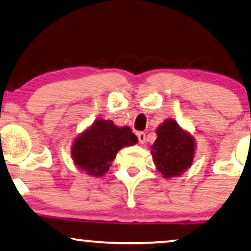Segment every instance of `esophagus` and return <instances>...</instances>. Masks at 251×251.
<instances>
[{"mask_svg": "<svg viewBox=\"0 0 251 251\" xmlns=\"http://www.w3.org/2000/svg\"><path fill=\"white\" fill-rule=\"evenodd\" d=\"M137 137H138V142L140 143V144H144L145 143V140H146V135L144 132H137Z\"/></svg>", "mask_w": 251, "mask_h": 251, "instance_id": "esophagus-1", "label": "esophagus"}]
</instances>
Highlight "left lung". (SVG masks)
Wrapping results in <instances>:
<instances>
[{"label":"left lung","instance_id":"8db88e82","mask_svg":"<svg viewBox=\"0 0 251 251\" xmlns=\"http://www.w3.org/2000/svg\"><path fill=\"white\" fill-rule=\"evenodd\" d=\"M156 135L157 138L151 151L156 169L164 178L179 176L193 162L195 153L193 136L184 131L171 119L157 126Z\"/></svg>","mask_w":251,"mask_h":251}]
</instances>
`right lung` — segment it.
I'll return each mask as SVG.
<instances>
[{"label": "right lung", "mask_w": 251, "mask_h": 251, "mask_svg": "<svg viewBox=\"0 0 251 251\" xmlns=\"http://www.w3.org/2000/svg\"><path fill=\"white\" fill-rule=\"evenodd\" d=\"M137 143L129 126L119 128L111 120H96L88 130L74 140L72 156L74 163L90 176H102L122 147Z\"/></svg>", "instance_id": "right-lung-1"}]
</instances>
